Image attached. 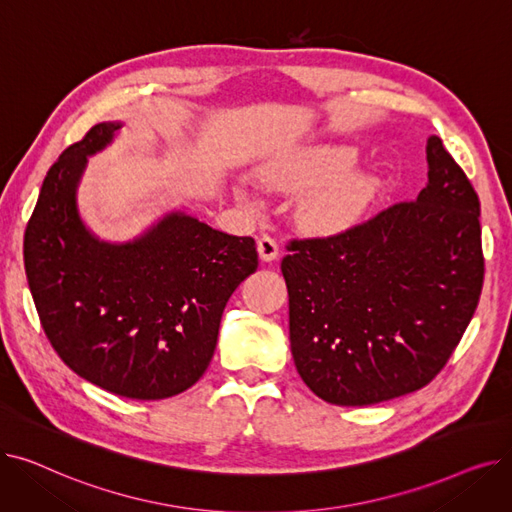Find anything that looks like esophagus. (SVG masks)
<instances>
[{"label": "esophagus", "mask_w": 512, "mask_h": 512, "mask_svg": "<svg viewBox=\"0 0 512 512\" xmlns=\"http://www.w3.org/2000/svg\"><path fill=\"white\" fill-rule=\"evenodd\" d=\"M257 251H259V257L263 259V261H274L276 257H278V242H276V238H272V236H261L259 240H257Z\"/></svg>", "instance_id": "obj_1"}]
</instances>
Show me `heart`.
<instances>
[{
    "mask_svg": "<svg viewBox=\"0 0 512 512\" xmlns=\"http://www.w3.org/2000/svg\"><path fill=\"white\" fill-rule=\"evenodd\" d=\"M348 164L351 155L342 149H324L305 157L299 166H294L288 172L274 176V186L282 191H305L332 180L338 176ZM369 197V182L363 176H351L340 182L328 184L305 201L303 218L309 226L332 230L351 222L355 215L365 207Z\"/></svg>",
    "mask_w": 512,
    "mask_h": 512,
    "instance_id": "obj_1",
    "label": "heart"
}]
</instances>
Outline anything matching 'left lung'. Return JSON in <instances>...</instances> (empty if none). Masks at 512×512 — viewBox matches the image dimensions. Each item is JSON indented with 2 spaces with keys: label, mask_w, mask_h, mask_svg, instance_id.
Wrapping results in <instances>:
<instances>
[{
  "label": "left lung",
  "mask_w": 512,
  "mask_h": 512,
  "mask_svg": "<svg viewBox=\"0 0 512 512\" xmlns=\"http://www.w3.org/2000/svg\"><path fill=\"white\" fill-rule=\"evenodd\" d=\"M425 159L417 199L286 245L292 359L332 405H378L427 386L477 309L479 197L442 139H427Z\"/></svg>",
  "instance_id": "8db88e82"
}]
</instances>
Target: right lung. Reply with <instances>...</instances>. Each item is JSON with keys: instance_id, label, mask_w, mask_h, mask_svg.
<instances>
[{"instance_id": "add662e5", "label": "right lung", "mask_w": 512, "mask_h": 512, "mask_svg": "<svg viewBox=\"0 0 512 512\" xmlns=\"http://www.w3.org/2000/svg\"><path fill=\"white\" fill-rule=\"evenodd\" d=\"M118 128L95 124L49 168L24 230V270L43 332L74 373L124 398L159 400L205 373L230 294L259 259L251 236L182 213L128 245L91 236L76 184Z\"/></svg>"}]
</instances>
